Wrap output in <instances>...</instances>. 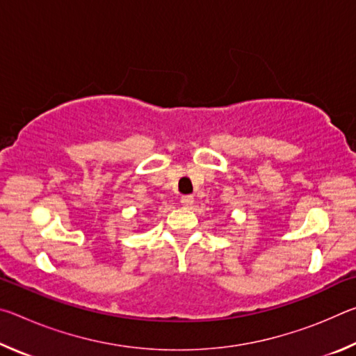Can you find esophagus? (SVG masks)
<instances>
[{
  "mask_svg": "<svg viewBox=\"0 0 356 356\" xmlns=\"http://www.w3.org/2000/svg\"><path fill=\"white\" fill-rule=\"evenodd\" d=\"M180 204H182L184 207H191L193 204H195V197H193L191 195H185L180 197Z\"/></svg>",
  "mask_w": 356,
  "mask_h": 356,
  "instance_id": "obj_1",
  "label": "esophagus"
}]
</instances>
